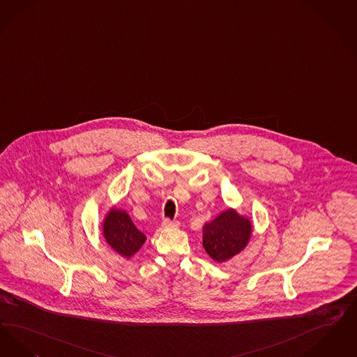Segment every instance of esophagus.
Wrapping results in <instances>:
<instances>
[{"label":"esophagus","mask_w":357,"mask_h":357,"mask_svg":"<svg viewBox=\"0 0 357 357\" xmlns=\"http://www.w3.org/2000/svg\"><path fill=\"white\" fill-rule=\"evenodd\" d=\"M180 224L177 220H171V218H164L162 220V227L164 228H177Z\"/></svg>","instance_id":"esophagus-1"}]
</instances>
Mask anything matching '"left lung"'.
<instances>
[{
  "instance_id": "obj_1",
  "label": "left lung",
  "mask_w": 357,
  "mask_h": 357,
  "mask_svg": "<svg viewBox=\"0 0 357 357\" xmlns=\"http://www.w3.org/2000/svg\"><path fill=\"white\" fill-rule=\"evenodd\" d=\"M252 227L248 218L228 209L204 225L202 245L215 261L222 263L245 248Z\"/></svg>"
}]
</instances>
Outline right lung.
<instances>
[{"mask_svg":"<svg viewBox=\"0 0 357 357\" xmlns=\"http://www.w3.org/2000/svg\"><path fill=\"white\" fill-rule=\"evenodd\" d=\"M104 237L112 248L128 259L141 248L146 238L124 211L119 209H112L105 218Z\"/></svg>","mask_w":357,"mask_h":357,"instance_id":"1","label":"right lung"}]
</instances>
